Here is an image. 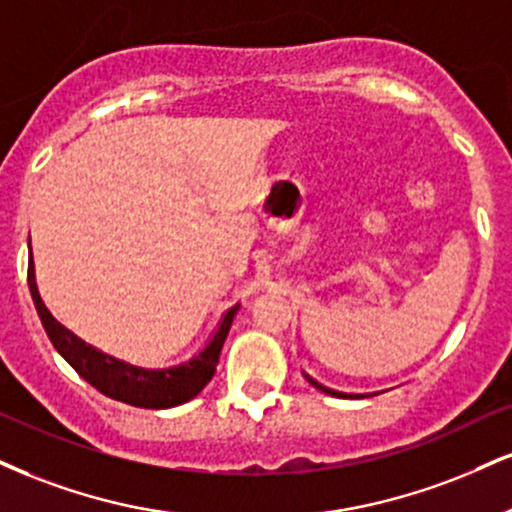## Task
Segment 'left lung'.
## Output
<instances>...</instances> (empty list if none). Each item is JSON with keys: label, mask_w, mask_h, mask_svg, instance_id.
<instances>
[{"label": "left lung", "mask_w": 512, "mask_h": 512, "mask_svg": "<svg viewBox=\"0 0 512 512\" xmlns=\"http://www.w3.org/2000/svg\"><path fill=\"white\" fill-rule=\"evenodd\" d=\"M305 377H307V374H305ZM307 381H310V384H312V386H315V389H319V391H324V393H331V396H341V393H338V391H331V389H326V386H322V384H317V381H315V379H312V377H307Z\"/></svg>", "instance_id": "obj_1"}]
</instances>
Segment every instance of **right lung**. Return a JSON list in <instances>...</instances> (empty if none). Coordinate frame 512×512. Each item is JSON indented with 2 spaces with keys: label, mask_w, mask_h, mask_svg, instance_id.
Segmentation results:
<instances>
[{
  "label": "right lung",
  "mask_w": 512,
  "mask_h": 512,
  "mask_svg": "<svg viewBox=\"0 0 512 512\" xmlns=\"http://www.w3.org/2000/svg\"><path fill=\"white\" fill-rule=\"evenodd\" d=\"M28 286L49 341H52L57 353L76 369L80 377L88 381L90 386H95L97 391L104 393V396L147 410H164L188 403L190 398H195L197 393L205 389L209 379L217 372L221 346H224L233 317L238 312V305L231 307L221 317L217 331L209 338L207 346L195 357H190L188 362L166 369H145L128 365V362L116 360V357L92 348L90 343L80 341L73 331L61 326L57 319L49 315V310L38 293V283H35L33 260L28 262Z\"/></svg>",
  "instance_id": "right-lung-1"
}]
</instances>
